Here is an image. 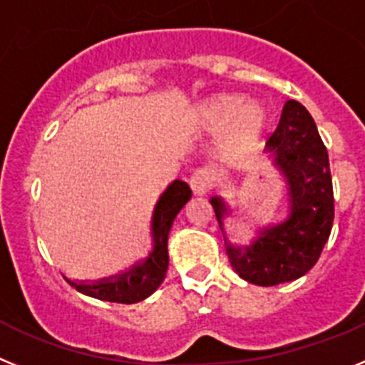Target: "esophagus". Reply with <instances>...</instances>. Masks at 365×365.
Listing matches in <instances>:
<instances>
[{
    "instance_id": "esophagus-1",
    "label": "esophagus",
    "mask_w": 365,
    "mask_h": 365,
    "mask_svg": "<svg viewBox=\"0 0 365 365\" xmlns=\"http://www.w3.org/2000/svg\"><path fill=\"white\" fill-rule=\"evenodd\" d=\"M212 185H215V173L211 169H207V167L196 169L190 176V189H192L195 195H207L212 189Z\"/></svg>"
}]
</instances>
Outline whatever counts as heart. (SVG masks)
<instances>
[{
  "label": "heart",
  "instance_id": "obj_1",
  "mask_svg": "<svg viewBox=\"0 0 365 365\" xmlns=\"http://www.w3.org/2000/svg\"><path fill=\"white\" fill-rule=\"evenodd\" d=\"M196 123L209 134L227 130L232 143L247 145L260 140L267 129L269 113L264 105L251 101L244 94H218L200 105Z\"/></svg>",
  "mask_w": 365,
  "mask_h": 365
}]
</instances>
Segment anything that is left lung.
<instances>
[{
    "label": "left lung",
    "mask_w": 365,
    "mask_h": 365,
    "mask_svg": "<svg viewBox=\"0 0 365 365\" xmlns=\"http://www.w3.org/2000/svg\"><path fill=\"white\" fill-rule=\"evenodd\" d=\"M265 150L287 183L284 220L258 229L249 244H232L225 232V220L232 209L222 196L209 200L235 272L262 287L304 277L320 258L334 218L329 156L304 105L297 100L285 101L280 123Z\"/></svg>",
    "instance_id": "left-lung-1"
}]
</instances>
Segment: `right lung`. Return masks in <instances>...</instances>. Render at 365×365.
Masks as SVG:
<instances>
[{"mask_svg": "<svg viewBox=\"0 0 365 365\" xmlns=\"http://www.w3.org/2000/svg\"><path fill=\"white\" fill-rule=\"evenodd\" d=\"M190 200V189L182 180H175L167 185L162 196L154 205L153 218H150V240L153 249L142 260L134 262L125 271L100 278L94 282L71 280L72 287L105 302H116V304H136L145 300L147 297L160 287L165 278L169 267V252H167V240L173 227L176 215L182 211V207Z\"/></svg>", "mask_w": 365, "mask_h": 365, "instance_id": "right-lung-1", "label": "right lung"}]
</instances>
